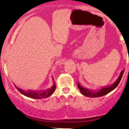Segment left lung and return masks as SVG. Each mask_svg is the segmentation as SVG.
<instances>
[{"instance_id":"1","label":"left lung","mask_w":129,"mask_h":129,"mask_svg":"<svg viewBox=\"0 0 129 129\" xmlns=\"http://www.w3.org/2000/svg\"><path fill=\"white\" fill-rule=\"evenodd\" d=\"M123 72H124V70L120 72L118 79H117V81H116L113 84L110 85V86H108V87H103L102 89H100L98 90V91H92L87 89L84 88V87H83L82 86H81L79 83L77 84V86H78V88L79 89L81 93L83 95H84V96H87V97H90V98H97V97H100V96H104V95L107 94L108 92H111L112 90H113L115 88L117 87V86H118L120 81L121 79H122Z\"/></svg>"}]
</instances>
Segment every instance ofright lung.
I'll use <instances>...</instances> for the list:
<instances>
[{"label": "right lung", "instance_id": "obj_1", "mask_svg": "<svg viewBox=\"0 0 129 129\" xmlns=\"http://www.w3.org/2000/svg\"><path fill=\"white\" fill-rule=\"evenodd\" d=\"M56 85L55 82H53V85L50 87V88L48 89L47 90H44V91H24L23 90L21 89L18 88L17 87H16V88L19 91L21 92V94H22L24 96L29 97V98H35V99H42V98H45L50 96V95H52V94L54 92L55 89Z\"/></svg>", "mask_w": 129, "mask_h": 129}]
</instances>
